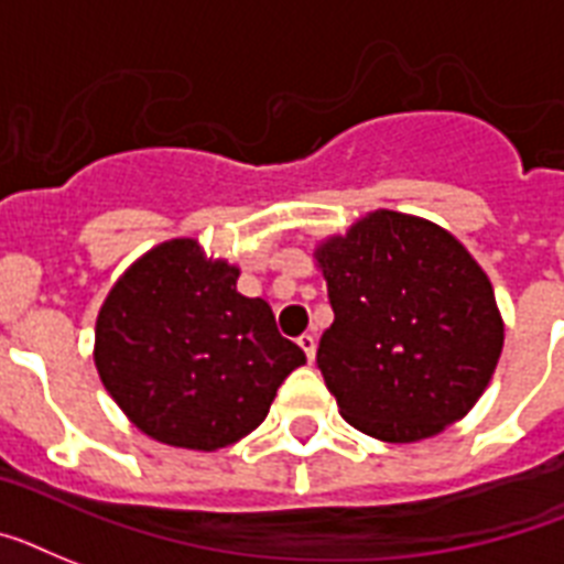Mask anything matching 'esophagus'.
<instances>
[{"mask_svg":"<svg viewBox=\"0 0 564 564\" xmlns=\"http://www.w3.org/2000/svg\"><path fill=\"white\" fill-rule=\"evenodd\" d=\"M297 345H301V350H304V354H306V359H310V361L315 359V336L304 333V336L297 338Z\"/></svg>","mask_w":564,"mask_h":564,"instance_id":"obj_1","label":"esophagus"}]
</instances>
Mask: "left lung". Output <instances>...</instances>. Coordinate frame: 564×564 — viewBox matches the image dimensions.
Here are the masks:
<instances>
[{"mask_svg":"<svg viewBox=\"0 0 564 564\" xmlns=\"http://www.w3.org/2000/svg\"><path fill=\"white\" fill-rule=\"evenodd\" d=\"M315 267L336 315L318 368L347 423L416 443L473 411L496 373L505 318L464 242L379 208L318 242Z\"/></svg>","mask_w":564,"mask_h":564,"instance_id":"obj_1","label":"left lung"}]
</instances>
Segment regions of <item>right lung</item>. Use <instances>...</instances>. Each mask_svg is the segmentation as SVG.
Masks as SVG:
<instances>
[{
	"label": "right lung",
	"mask_w": 564,
	"mask_h": 564,
	"mask_svg": "<svg viewBox=\"0 0 564 564\" xmlns=\"http://www.w3.org/2000/svg\"><path fill=\"white\" fill-rule=\"evenodd\" d=\"M240 269L191 237L159 242L109 290L95 322V368L135 429L159 443L217 452L251 434L306 361Z\"/></svg>",
	"instance_id": "1"
}]
</instances>
